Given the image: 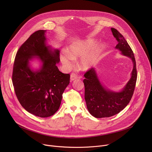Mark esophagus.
Here are the masks:
<instances>
[{"label": "esophagus", "mask_w": 152, "mask_h": 152, "mask_svg": "<svg viewBox=\"0 0 152 152\" xmlns=\"http://www.w3.org/2000/svg\"><path fill=\"white\" fill-rule=\"evenodd\" d=\"M76 79H77V76L75 73H72L70 75V80L73 81Z\"/></svg>", "instance_id": "esophagus-1"}]
</instances>
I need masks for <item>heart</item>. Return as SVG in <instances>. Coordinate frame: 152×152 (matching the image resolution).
Instances as JSON below:
<instances>
[{
    "instance_id": "heart-1",
    "label": "heart",
    "mask_w": 152,
    "mask_h": 152,
    "mask_svg": "<svg viewBox=\"0 0 152 152\" xmlns=\"http://www.w3.org/2000/svg\"><path fill=\"white\" fill-rule=\"evenodd\" d=\"M96 43V41L93 39L72 43L69 48L68 52L63 51L61 53V62L66 68L70 69L75 60L82 58L79 63L80 67L85 70L91 69L96 64L100 54L104 47L103 44H101L93 50ZM91 50H93L92 51H91Z\"/></svg>"
}]
</instances>
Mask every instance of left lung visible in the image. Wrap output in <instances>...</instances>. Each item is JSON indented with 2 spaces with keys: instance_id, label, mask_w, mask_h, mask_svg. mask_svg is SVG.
Returning a JSON list of instances; mask_svg holds the SVG:
<instances>
[{
  "instance_id": "obj_1",
  "label": "left lung",
  "mask_w": 152,
  "mask_h": 152,
  "mask_svg": "<svg viewBox=\"0 0 152 152\" xmlns=\"http://www.w3.org/2000/svg\"><path fill=\"white\" fill-rule=\"evenodd\" d=\"M114 37L118 41L115 49L123 56L131 58L133 63L131 77L124 88L118 92L107 89L100 81L94 68L86 72L84 76L85 99L89 113L96 118L110 117L121 111L131 101L135 90L137 72L133 51L124 37L115 28H111Z\"/></svg>"
}]
</instances>
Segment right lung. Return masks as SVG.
<instances>
[{
  "label": "right lung",
  "mask_w": 152,
  "mask_h": 152,
  "mask_svg": "<svg viewBox=\"0 0 152 152\" xmlns=\"http://www.w3.org/2000/svg\"><path fill=\"white\" fill-rule=\"evenodd\" d=\"M46 31L32 34L17 52L12 80L16 96L29 113L45 118L53 115L60 106L62 94L70 83V75L61 72L59 51L47 43ZM37 57L42 63L39 69L30 67Z\"/></svg>",
  "instance_id": "right-lung-1"
}]
</instances>
